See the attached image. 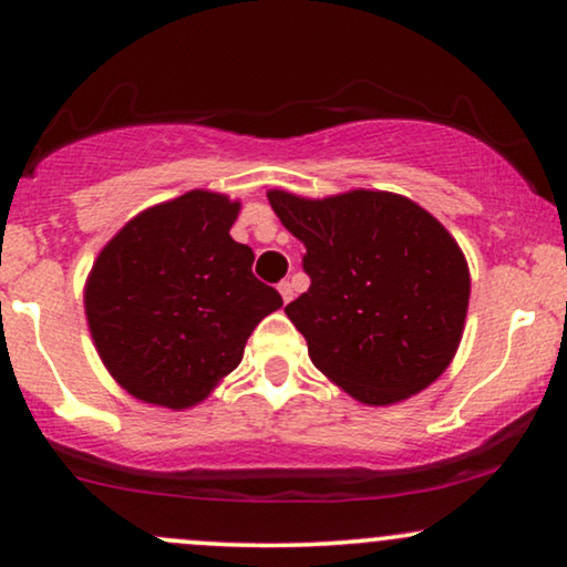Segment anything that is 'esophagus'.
<instances>
[{
    "mask_svg": "<svg viewBox=\"0 0 567 567\" xmlns=\"http://www.w3.org/2000/svg\"><path fill=\"white\" fill-rule=\"evenodd\" d=\"M278 291H281V297H284L286 305H289V301L293 299V284H291V281H281V284H278Z\"/></svg>",
    "mask_w": 567,
    "mask_h": 567,
    "instance_id": "obj_1",
    "label": "esophagus"
}]
</instances>
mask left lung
<instances>
[{
  "instance_id": "left-lung-1",
  "label": "left lung",
  "mask_w": 567,
  "mask_h": 567,
  "mask_svg": "<svg viewBox=\"0 0 567 567\" xmlns=\"http://www.w3.org/2000/svg\"><path fill=\"white\" fill-rule=\"evenodd\" d=\"M307 247L309 289L286 307L309 359L351 398L390 405L444 374L470 301L454 237L410 198L353 190L324 200L270 190Z\"/></svg>"
}]
</instances>
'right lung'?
I'll list each match as a JSON object with an SVG mask.
<instances>
[{"mask_svg":"<svg viewBox=\"0 0 567 567\" xmlns=\"http://www.w3.org/2000/svg\"><path fill=\"white\" fill-rule=\"evenodd\" d=\"M239 204L190 190L131 219L92 266L84 309L100 359L123 390L190 408L243 361L262 317L284 305L231 239Z\"/></svg>","mask_w":567,"mask_h":567,"instance_id":"right-lung-1","label":"right lung"}]
</instances>
